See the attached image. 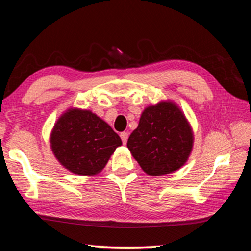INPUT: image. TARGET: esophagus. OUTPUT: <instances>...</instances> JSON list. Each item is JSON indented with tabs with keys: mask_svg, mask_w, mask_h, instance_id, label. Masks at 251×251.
<instances>
[{
	"mask_svg": "<svg viewBox=\"0 0 251 251\" xmlns=\"http://www.w3.org/2000/svg\"><path fill=\"white\" fill-rule=\"evenodd\" d=\"M121 138L123 144L125 145L127 143V139H128V133H127V131H123V133H121Z\"/></svg>",
	"mask_w": 251,
	"mask_h": 251,
	"instance_id": "obj_1",
	"label": "esophagus"
}]
</instances>
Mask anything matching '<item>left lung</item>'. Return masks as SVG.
Wrapping results in <instances>:
<instances>
[{
    "label": "left lung",
    "mask_w": 251,
    "mask_h": 251,
    "mask_svg": "<svg viewBox=\"0 0 251 251\" xmlns=\"http://www.w3.org/2000/svg\"><path fill=\"white\" fill-rule=\"evenodd\" d=\"M193 146L192 129L176 104L161 102L143 112L127 147L147 175L176 171L188 160Z\"/></svg>",
    "instance_id": "1"
}]
</instances>
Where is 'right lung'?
Segmentation results:
<instances>
[{
  "label": "right lung",
  "instance_id": "1",
  "mask_svg": "<svg viewBox=\"0 0 251 251\" xmlns=\"http://www.w3.org/2000/svg\"><path fill=\"white\" fill-rule=\"evenodd\" d=\"M58 161L80 176L101 171L122 140L112 127L86 110H69L59 118L50 137Z\"/></svg>",
  "mask_w": 251,
  "mask_h": 251
}]
</instances>
